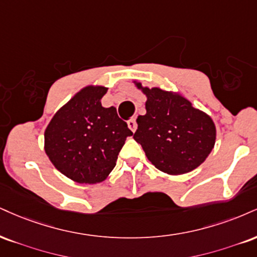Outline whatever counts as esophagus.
<instances>
[{
    "label": "esophagus",
    "mask_w": 257,
    "mask_h": 257,
    "mask_svg": "<svg viewBox=\"0 0 257 257\" xmlns=\"http://www.w3.org/2000/svg\"><path fill=\"white\" fill-rule=\"evenodd\" d=\"M126 123H128V126H129V128H131V131H132L133 133H134L135 131H137V128H138L137 119H135V118H132V119H129L128 122H126Z\"/></svg>",
    "instance_id": "34e87169"
}]
</instances>
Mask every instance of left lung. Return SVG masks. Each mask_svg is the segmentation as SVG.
Segmentation results:
<instances>
[{
  "label": "left lung",
  "mask_w": 257,
  "mask_h": 257,
  "mask_svg": "<svg viewBox=\"0 0 257 257\" xmlns=\"http://www.w3.org/2000/svg\"><path fill=\"white\" fill-rule=\"evenodd\" d=\"M146 115L139 116L134 140L148 160L169 175H183L205 162L215 144V125L188 99L158 87H142Z\"/></svg>",
  "instance_id": "8db88e82"
}]
</instances>
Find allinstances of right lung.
Returning <instances> with one entry per match:
<instances>
[{
    "instance_id": "1",
    "label": "right lung",
    "mask_w": 257,
    "mask_h": 257,
    "mask_svg": "<svg viewBox=\"0 0 257 257\" xmlns=\"http://www.w3.org/2000/svg\"><path fill=\"white\" fill-rule=\"evenodd\" d=\"M107 88L87 86L55 113L45 129V153L63 175L78 183L104 181L133 135L116 107H103Z\"/></svg>"
}]
</instances>
